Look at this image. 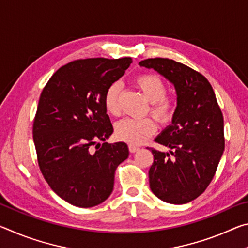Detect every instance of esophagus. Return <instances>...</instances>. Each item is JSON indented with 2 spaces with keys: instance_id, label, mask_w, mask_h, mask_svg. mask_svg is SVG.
Wrapping results in <instances>:
<instances>
[{
  "instance_id": "34e87169",
  "label": "esophagus",
  "mask_w": 248,
  "mask_h": 248,
  "mask_svg": "<svg viewBox=\"0 0 248 248\" xmlns=\"http://www.w3.org/2000/svg\"><path fill=\"white\" fill-rule=\"evenodd\" d=\"M139 150H140L139 146H136V145H132V144L129 145V151L131 153H136L137 151H139Z\"/></svg>"
}]
</instances>
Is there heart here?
I'll return each mask as SVG.
<instances>
[{
	"instance_id": "heart-1",
	"label": "heart",
	"mask_w": 248,
	"mask_h": 248,
	"mask_svg": "<svg viewBox=\"0 0 248 248\" xmlns=\"http://www.w3.org/2000/svg\"><path fill=\"white\" fill-rule=\"evenodd\" d=\"M136 84L142 91V93L151 102L150 112L159 123L166 124L173 119L175 114L174 99L166 96V86L161 78L155 74H141L136 78ZM121 92V84L115 82L108 86L104 95L105 108L108 114L117 116L119 114V96ZM155 121L145 118H125L117 123L115 134L119 140L127 142L132 145H139L152 137L156 132Z\"/></svg>"
}]
</instances>
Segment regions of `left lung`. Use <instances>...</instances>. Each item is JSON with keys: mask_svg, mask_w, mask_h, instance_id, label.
<instances>
[{"mask_svg": "<svg viewBox=\"0 0 248 248\" xmlns=\"http://www.w3.org/2000/svg\"><path fill=\"white\" fill-rule=\"evenodd\" d=\"M139 64L169 79L177 94L171 124L155 138L170 149V153L151 149L154 161L149 170L150 188L165 202L187 203L215 177L224 151L223 115L202 74L166 58L146 59Z\"/></svg>", "mask_w": 248, "mask_h": 248, "instance_id": "obj_1", "label": "left lung"}]
</instances>
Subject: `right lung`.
I'll return each instance as SVG.
<instances>
[{"label": "right lung", "mask_w": 248, "mask_h": 248, "mask_svg": "<svg viewBox=\"0 0 248 248\" xmlns=\"http://www.w3.org/2000/svg\"><path fill=\"white\" fill-rule=\"evenodd\" d=\"M131 62L129 57L75 60L41 92L32 127L39 169L50 188L75 207L104 202L114 189L116 169L129 156L124 142H105L114 128L104 95Z\"/></svg>", "instance_id": "add662e5"}]
</instances>
